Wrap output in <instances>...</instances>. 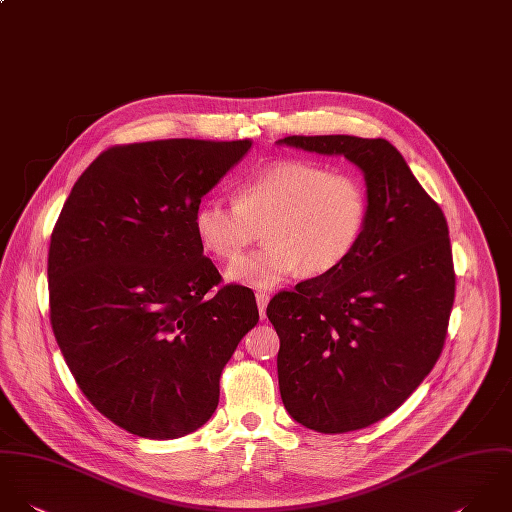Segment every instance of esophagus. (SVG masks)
<instances>
[{
	"mask_svg": "<svg viewBox=\"0 0 512 512\" xmlns=\"http://www.w3.org/2000/svg\"><path fill=\"white\" fill-rule=\"evenodd\" d=\"M255 299H257V307H259V314H261V318H265V310H267V305H269V295L267 293H263V291H257L255 293Z\"/></svg>",
	"mask_w": 512,
	"mask_h": 512,
	"instance_id": "esophagus-1",
	"label": "esophagus"
}]
</instances>
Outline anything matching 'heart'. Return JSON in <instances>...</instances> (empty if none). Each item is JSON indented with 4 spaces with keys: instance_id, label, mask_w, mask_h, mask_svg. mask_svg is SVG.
Here are the masks:
<instances>
[{
    "instance_id": "1",
    "label": "heart",
    "mask_w": 512,
    "mask_h": 512,
    "mask_svg": "<svg viewBox=\"0 0 512 512\" xmlns=\"http://www.w3.org/2000/svg\"><path fill=\"white\" fill-rule=\"evenodd\" d=\"M368 217L370 196L360 176L285 160L243 180L235 204L204 202L194 227L205 249L225 261L237 259L263 229L265 245L235 261L227 279L271 289L297 271L314 279L342 267L358 249Z\"/></svg>"
}]
</instances>
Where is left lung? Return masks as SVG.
I'll return each instance as SVG.
<instances>
[{
	"label": "left lung",
	"mask_w": 512,
	"mask_h": 512,
	"mask_svg": "<svg viewBox=\"0 0 512 512\" xmlns=\"http://www.w3.org/2000/svg\"><path fill=\"white\" fill-rule=\"evenodd\" d=\"M279 144L342 154L364 172L370 217L358 249L267 307L291 417L320 433L362 429L400 408L443 350L455 301L447 219L384 138L287 136Z\"/></svg>",
	"instance_id": "left-lung-1"
}]
</instances>
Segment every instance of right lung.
<instances>
[{
	"mask_svg": "<svg viewBox=\"0 0 512 512\" xmlns=\"http://www.w3.org/2000/svg\"><path fill=\"white\" fill-rule=\"evenodd\" d=\"M251 140L112 146L81 174L51 233L49 314L87 400L148 439L200 429L219 378L257 324L251 289L225 285L194 227L205 194Z\"/></svg>",
	"mask_w": 512,
	"mask_h": 512,
	"instance_id": "1",
	"label": "right lung"
}]
</instances>
